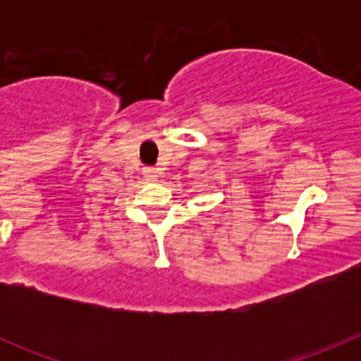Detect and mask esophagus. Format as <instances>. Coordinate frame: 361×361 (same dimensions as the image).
Masks as SVG:
<instances>
[{
    "instance_id": "esophagus-1",
    "label": "esophagus",
    "mask_w": 361,
    "mask_h": 361,
    "mask_svg": "<svg viewBox=\"0 0 361 361\" xmlns=\"http://www.w3.org/2000/svg\"><path fill=\"white\" fill-rule=\"evenodd\" d=\"M143 174L147 180L157 181L159 180V171L155 167H143Z\"/></svg>"
}]
</instances>
